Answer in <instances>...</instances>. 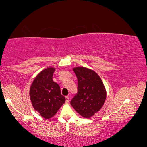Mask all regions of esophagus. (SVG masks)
Segmentation results:
<instances>
[{"instance_id": "obj_1", "label": "esophagus", "mask_w": 147, "mask_h": 147, "mask_svg": "<svg viewBox=\"0 0 147 147\" xmlns=\"http://www.w3.org/2000/svg\"><path fill=\"white\" fill-rule=\"evenodd\" d=\"M69 101V96H66V97H65V102H67V103H68Z\"/></svg>"}]
</instances>
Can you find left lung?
<instances>
[{
	"label": "left lung",
	"mask_w": 147,
	"mask_h": 147,
	"mask_svg": "<svg viewBox=\"0 0 147 147\" xmlns=\"http://www.w3.org/2000/svg\"><path fill=\"white\" fill-rule=\"evenodd\" d=\"M78 78V94L71 104L78 113L90 118L101 109L106 98V88L101 78L93 70L84 67L74 68Z\"/></svg>",
	"instance_id": "obj_1"
}]
</instances>
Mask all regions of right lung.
Here are the masks:
<instances>
[{
	"label": "right lung",
	"instance_id": "add662e5",
	"mask_svg": "<svg viewBox=\"0 0 147 147\" xmlns=\"http://www.w3.org/2000/svg\"><path fill=\"white\" fill-rule=\"evenodd\" d=\"M55 70L54 67H48L41 71L33 80L29 90L33 108L45 119L53 117L65 102L59 86L52 79Z\"/></svg>",
	"mask_w": 147,
	"mask_h": 147
}]
</instances>
